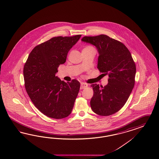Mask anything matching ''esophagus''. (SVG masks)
Returning <instances> with one entry per match:
<instances>
[{"instance_id":"34e87169","label":"esophagus","mask_w":159,"mask_h":159,"mask_svg":"<svg viewBox=\"0 0 159 159\" xmlns=\"http://www.w3.org/2000/svg\"><path fill=\"white\" fill-rule=\"evenodd\" d=\"M88 86V84L87 83H81L80 84V89H85Z\"/></svg>"}]
</instances>
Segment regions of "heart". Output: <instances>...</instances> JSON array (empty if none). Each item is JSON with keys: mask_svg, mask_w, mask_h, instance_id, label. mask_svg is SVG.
Here are the masks:
<instances>
[{"mask_svg": "<svg viewBox=\"0 0 159 159\" xmlns=\"http://www.w3.org/2000/svg\"><path fill=\"white\" fill-rule=\"evenodd\" d=\"M93 48V47H91V46H87L86 47V48H84V49H86V48Z\"/></svg>", "mask_w": 159, "mask_h": 159, "instance_id": "1", "label": "heart"}]
</instances>
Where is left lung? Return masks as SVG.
Here are the masks:
<instances>
[{"mask_svg":"<svg viewBox=\"0 0 159 159\" xmlns=\"http://www.w3.org/2000/svg\"><path fill=\"white\" fill-rule=\"evenodd\" d=\"M82 41L96 47L99 54L97 68L109 77L104 87L91 85L94 91L92 110L99 116L114 114L125 105L135 85L136 69L133 58L124 43L106 35L85 36Z\"/></svg>","mask_w":159,"mask_h":159,"instance_id":"obj_1","label":"left lung"}]
</instances>
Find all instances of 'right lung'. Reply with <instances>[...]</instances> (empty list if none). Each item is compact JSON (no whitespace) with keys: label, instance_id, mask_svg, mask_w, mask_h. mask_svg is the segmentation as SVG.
I'll use <instances>...</instances> for the list:
<instances>
[{"label":"right lung","instance_id":"add662e5","mask_svg":"<svg viewBox=\"0 0 159 159\" xmlns=\"http://www.w3.org/2000/svg\"><path fill=\"white\" fill-rule=\"evenodd\" d=\"M81 36L56 37L39 44L32 50L24 65L26 92L39 111L49 118H64L72 111L80 84L76 79L66 83L55 75Z\"/></svg>","mask_w":159,"mask_h":159}]
</instances>
